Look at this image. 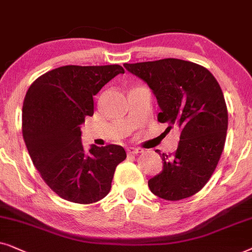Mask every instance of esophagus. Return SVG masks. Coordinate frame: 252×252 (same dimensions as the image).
<instances>
[{"label": "esophagus", "mask_w": 252, "mask_h": 252, "mask_svg": "<svg viewBox=\"0 0 252 252\" xmlns=\"http://www.w3.org/2000/svg\"><path fill=\"white\" fill-rule=\"evenodd\" d=\"M126 152H128L129 156H132V154L135 156V154H138L142 152V150L137 149V147H128V149H126Z\"/></svg>", "instance_id": "34e87169"}]
</instances>
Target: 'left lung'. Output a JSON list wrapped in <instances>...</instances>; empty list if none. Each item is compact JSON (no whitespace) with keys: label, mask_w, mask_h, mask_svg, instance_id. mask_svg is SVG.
Listing matches in <instances>:
<instances>
[{"label":"left lung","mask_w":252,"mask_h":252,"mask_svg":"<svg viewBox=\"0 0 252 252\" xmlns=\"http://www.w3.org/2000/svg\"><path fill=\"white\" fill-rule=\"evenodd\" d=\"M124 68L152 90L161 109L158 121L168 123L167 130H181L176 152L156 151L162 170L150 179V190L166 200L197 193L216 170L226 142L228 112L219 83L204 66L179 59L124 63Z\"/></svg>","instance_id":"8db88e82"}]
</instances>
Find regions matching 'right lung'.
Listing matches in <instances>:
<instances>
[{"instance_id": "1", "label": "right lung", "mask_w": 252, "mask_h": 252, "mask_svg": "<svg viewBox=\"0 0 252 252\" xmlns=\"http://www.w3.org/2000/svg\"><path fill=\"white\" fill-rule=\"evenodd\" d=\"M124 73L119 64L64 65L31 84L23 103V138L47 186L69 202L92 204L112 188L116 166L126 158L122 146L84 150L80 124L94 113L93 96Z\"/></svg>"}]
</instances>
